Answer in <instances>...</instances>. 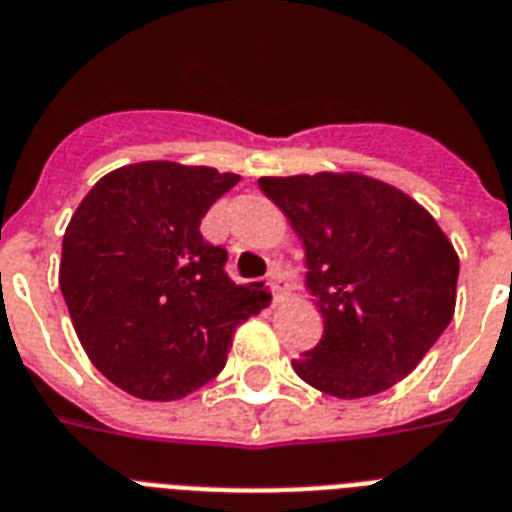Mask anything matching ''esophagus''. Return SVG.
I'll use <instances>...</instances> for the list:
<instances>
[{"label": "esophagus", "mask_w": 512, "mask_h": 512, "mask_svg": "<svg viewBox=\"0 0 512 512\" xmlns=\"http://www.w3.org/2000/svg\"><path fill=\"white\" fill-rule=\"evenodd\" d=\"M268 284H270V289H273V299H276V302H281V299L289 294V281H286L284 273H281L278 268H270Z\"/></svg>", "instance_id": "34e87169"}]
</instances>
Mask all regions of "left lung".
I'll return each mask as SVG.
<instances>
[{
  "mask_svg": "<svg viewBox=\"0 0 512 512\" xmlns=\"http://www.w3.org/2000/svg\"><path fill=\"white\" fill-rule=\"evenodd\" d=\"M305 247L323 336L292 360L315 389L357 400L413 371L455 315L458 252L426 207L363 173L260 178Z\"/></svg>",
  "mask_w": 512,
  "mask_h": 512,
  "instance_id": "8db88e82",
  "label": "left lung"
}]
</instances>
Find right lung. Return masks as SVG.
Returning a JSON list of instances; mask_svg holds the SVG:
<instances>
[{"label":"right lung","mask_w":512,"mask_h":512,"mask_svg":"<svg viewBox=\"0 0 512 512\" xmlns=\"http://www.w3.org/2000/svg\"><path fill=\"white\" fill-rule=\"evenodd\" d=\"M236 173L152 160L102 176L62 236L60 289L89 360L139 400H181L226 365L236 326L265 307L199 234Z\"/></svg>","instance_id":"obj_1"}]
</instances>
